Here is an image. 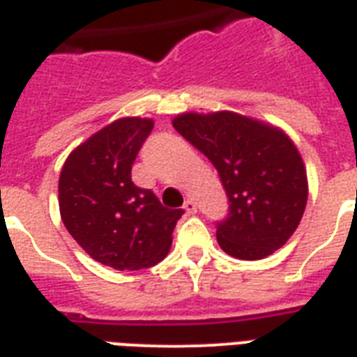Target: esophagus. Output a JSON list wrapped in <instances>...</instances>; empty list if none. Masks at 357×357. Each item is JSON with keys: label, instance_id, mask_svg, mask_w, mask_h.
I'll list each match as a JSON object with an SVG mask.
<instances>
[{"label": "esophagus", "instance_id": "34e87169", "mask_svg": "<svg viewBox=\"0 0 357 357\" xmlns=\"http://www.w3.org/2000/svg\"><path fill=\"white\" fill-rule=\"evenodd\" d=\"M185 213L187 214H196L198 213V205H196V202H192V199H187L183 205Z\"/></svg>", "mask_w": 357, "mask_h": 357}]
</instances>
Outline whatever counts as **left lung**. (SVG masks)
I'll return each mask as SVG.
<instances>
[{
	"mask_svg": "<svg viewBox=\"0 0 357 357\" xmlns=\"http://www.w3.org/2000/svg\"><path fill=\"white\" fill-rule=\"evenodd\" d=\"M172 126L218 170L229 216L216 238L225 253L260 260L282 248L299 227L308 176L299 150L275 124L236 112H185Z\"/></svg>",
	"mask_w": 357,
	"mask_h": 357,
	"instance_id": "obj_1",
	"label": "left lung"
}]
</instances>
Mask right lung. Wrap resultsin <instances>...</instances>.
I'll list each match as a JSON object with an SVG mask.
<instances>
[{
    "mask_svg": "<svg viewBox=\"0 0 357 357\" xmlns=\"http://www.w3.org/2000/svg\"><path fill=\"white\" fill-rule=\"evenodd\" d=\"M153 119L123 117L69 153L58 179L60 216L77 244L119 271L150 268L169 255L183 208H167L132 181V165Z\"/></svg>",
    "mask_w": 357,
    "mask_h": 357,
    "instance_id": "add662e5",
    "label": "right lung"
}]
</instances>
